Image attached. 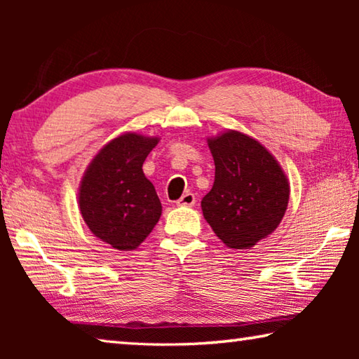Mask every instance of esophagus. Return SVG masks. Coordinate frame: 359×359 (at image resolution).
<instances>
[{"label": "esophagus", "instance_id": "34e87169", "mask_svg": "<svg viewBox=\"0 0 359 359\" xmlns=\"http://www.w3.org/2000/svg\"><path fill=\"white\" fill-rule=\"evenodd\" d=\"M194 203H196V198H194V194L191 191H187L185 194H182L180 199L175 204L185 205V208H191V205H194Z\"/></svg>", "mask_w": 359, "mask_h": 359}]
</instances>
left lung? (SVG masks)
<instances>
[{"label":"left lung","mask_w":359,"mask_h":359,"mask_svg":"<svg viewBox=\"0 0 359 359\" xmlns=\"http://www.w3.org/2000/svg\"><path fill=\"white\" fill-rule=\"evenodd\" d=\"M215 163L212 190L201 201L205 222L233 250L274 233L288 208L290 182L263 144L238 130L208 137Z\"/></svg>","instance_id":"8db88e82"}]
</instances>
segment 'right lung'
<instances>
[{
    "mask_svg": "<svg viewBox=\"0 0 359 359\" xmlns=\"http://www.w3.org/2000/svg\"><path fill=\"white\" fill-rule=\"evenodd\" d=\"M158 142L156 136L123 133L102 145L82 175L81 215L96 238L115 250H136L161 217L160 198L142 171Z\"/></svg>",
    "mask_w": 359,
    "mask_h": 359,
    "instance_id": "1",
    "label": "right lung"
}]
</instances>
